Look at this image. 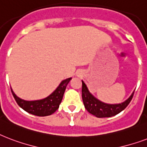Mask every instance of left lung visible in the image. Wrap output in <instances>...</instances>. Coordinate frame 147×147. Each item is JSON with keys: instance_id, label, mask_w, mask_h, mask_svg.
Returning a JSON list of instances; mask_svg holds the SVG:
<instances>
[{"instance_id": "obj_1", "label": "left lung", "mask_w": 147, "mask_h": 147, "mask_svg": "<svg viewBox=\"0 0 147 147\" xmlns=\"http://www.w3.org/2000/svg\"><path fill=\"white\" fill-rule=\"evenodd\" d=\"M134 94V92L127 100L120 104H107L95 98L90 93L84 82L82 81V99L84 107L90 113L99 118L110 117L118 114L130 103Z\"/></svg>"}]
</instances>
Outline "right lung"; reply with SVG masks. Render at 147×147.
I'll list each match as a JSON object with an SVG mask.
<instances>
[{"mask_svg":"<svg viewBox=\"0 0 147 147\" xmlns=\"http://www.w3.org/2000/svg\"><path fill=\"white\" fill-rule=\"evenodd\" d=\"M70 80L71 78H68L63 80L58 86L57 88L50 96L40 100H24L16 96L12 90H11V92L17 103L23 110L35 116L45 117V116L51 115L59 108V105L63 99L66 86L70 82Z\"/></svg>","mask_w":147,"mask_h":147,"instance_id":"right-lung-1","label":"right lung"}]
</instances>
